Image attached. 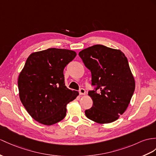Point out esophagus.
I'll use <instances>...</instances> for the list:
<instances>
[{"instance_id":"34e87169","label":"esophagus","mask_w":156,"mask_h":156,"mask_svg":"<svg viewBox=\"0 0 156 156\" xmlns=\"http://www.w3.org/2000/svg\"><path fill=\"white\" fill-rule=\"evenodd\" d=\"M79 94H80V95H82V94H85V90L84 89L81 88V89H79Z\"/></svg>"}]
</instances>
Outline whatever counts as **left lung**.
<instances>
[{"mask_svg": "<svg viewBox=\"0 0 156 156\" xmlns=\"http://www.w3.org/2000/svg\"><path fill=\"white\" fill-rule=\"evenodd\" d=\"M79 55L90 71L94 87L88 91L93 104L85 111L86 116L100 124L114 122L126 110L135 89L126 57L120 50L98 44L83 49Z\"/></svg>", "mask_w": 156, "mask_h": 156, "instance_id": "1", "label": "left lung"}]
</instances>
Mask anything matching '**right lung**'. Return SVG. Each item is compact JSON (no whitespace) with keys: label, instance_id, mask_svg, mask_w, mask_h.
Instances as JSON below:
<instances>
[{"label":"right lung","instance_id":"obj_1","mask_svg":"<svg viewBox=\"0 0 156 156\" xmlns=\"http://www.w3.org/2000/svg\"><path fill=\"white\" fill-rule=\"evenodd\" d=\"M74 51L49 48L33 53L18 81L22 105L33 119L52 125L66 116V106L79 94L65 85L64 68L76 56Z\"/></svg>","mask_w":156,"mask_h":156}]
</instances>
